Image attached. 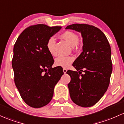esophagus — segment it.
I'll list each match as a JSON object with an SVG mask.
<instances>
[{
  "instance_id": "esophagus-1",
  "label": "esophagus",
  "mask_w": 124,
  "mask_h": 124,
  "mask_svg": "<svg viewBox=\"0 0 124 124\" xmlns=\"http://www.w3.org/2000/svg\"><path fill=\"white\" fill-rule=\"evenodd\" d=\"M63 73H66V72H67V69H66V68H63Z\"/></svg>"
}]
</instances>
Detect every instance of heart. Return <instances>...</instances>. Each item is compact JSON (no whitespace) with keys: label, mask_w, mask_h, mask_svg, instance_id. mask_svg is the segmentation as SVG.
Segmentation results:
<instances>
[{"label":"heart","mask_w":124,"mask_h":124,"mask_svg":"<svg viewBox=\"0 0 124 124\" xmlns=\"http://www.w3.org/2000/svg\"><path fill=\"white\" fill-rule=\"evenodd\" d=\"M62 39H65L66 42L72 46L73 51H77L79 48V37L78 35L72 31H67L63 32L61 35ZM55 38L51 37L47 40L46 43V48L52 56L56 55L55 52ZM74 61V58L72 56H60L56 58L55 64L56 66L62 68H68L72 63Z\"/></svg>","instance_id":"1"}]
</instances>
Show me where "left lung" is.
<instances>
[{"mask_svg": "<svg viewBox=\"0 0 124 124\" xmlns=\"http://www.w3.org/2000/svg\"><path fill=\"white\" fill-rule=\"evenodd\" d=\"M66 29L80 32L83 38V51L72 64L77 71L66 72L70 77L68 85L70 98L80 107H92L102 97L109 84L112 71L111 46L105 34L93 26L76 23Z\"/></svg>", "mask_w": 124, "mask_h": 124, "instance_id": "obj_1", "label": "left lung"}]
</instances>
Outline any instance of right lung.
<instances>
[{
  "label": "right lung",
  "instance_id": "add662e5",
  "mask_svg": "<svg viewBox=\"0 0 124 124\" xmlns=\"http://www.w3.org/2000/svg\"><path fill=\"white\" fill-rule=\"evenodd\" d=\"M62 28L39 24L31 26L19 35L13 47L12 68L14 81L27 105L38 108L52 100L63 69L52 68L53 56L47 51V40Z\"/></svg>",
  "mask_w": 124,
  "mask_h": 124
}]
</instances>
